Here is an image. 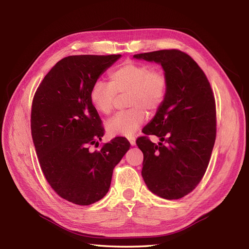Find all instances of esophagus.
<instances>
[{"instance_id": "obj_1", "label": "esophagus", "mask_w": 249, "mask_h": 249, "mask_svg": "<svg viewBox=\"0 0 249 249\" xmlns=\"http://www.w3.org/2000/svg\"><path fill=\"white\" fill-rule=\"evenodd\" d=\"M129 141H130L132 146H134L135 144H136V139H135V137H129Z\"/></svg>"}]
</instances>
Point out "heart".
<instances>
[{"label":"heart","mask_w":249,"mask_h":249,"mask_svg":"<svg viewBox=\"0 0 249 249\" xmlns=\"http://www.w3.org/2000/svg\"><path fill=\"white\" fill-rule=\"evenodd\" d=\"M167 80L164 73L152 70L147 64L127 62L109 73V83L97 80L90 89L92 107L104 115L114 109L116 93H127L126 104L131 107L117 113L106 123L111 136L132 137L144 123L147 112L161 107L166 95Z\"/></svg>","instance_id":"1"}]
</instances>
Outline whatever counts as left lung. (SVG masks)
Listing matches in <instances>:
<instances>
[{
  "instance_id": "1",
  "label": "left lung",
  "mask_w": 249,
  "mask_h": 249,
  "mask_svg": "<svg viewBox=\"0 0 249 249\" xmlns=\"http://www.w3.org/2000/svg\"><path fill=\"white\" fill-rule=\"evenodd\" d=\"M162 66L166 95L145 135L136 141L143 153L141 175L148 189L165 199L190 193L207 170L216 138L215 97L205 72L186 53L162 50L134 55ZM165 141V144L161 142Z\"/></svg>"
}]
</instances>
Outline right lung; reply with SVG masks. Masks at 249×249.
<instances>
[{
	"label": "right lung",
	"instance_id": "add662e5",
	"mask_svg": "<svg viewBox=\"0 0 249 249\" xmlns=\"http://www.w3.org/2000/svg\"><path fill=\"white\" fill-rule=\"evenodd\" d=\"M122 55L69 56L53 66L37 88L31 132L41 170L59 196L89 206L109 191L113 169L130 143L116 137L91 153L104 136L99 113L89 92Z\"/></svg>",
	"mask_w": 249,
	"mask_h": 249
}]
</instances>
